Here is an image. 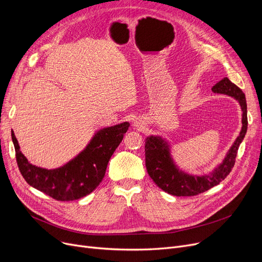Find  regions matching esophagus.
<instances>
[{"instance_id":"1","label":"esophagus","mask_w":262,"mask_h":262,"mask_svg":"<svg viewBox=\"0 0 262 262\" xmlns=\"http://www.w3.org/2000/svg\"><path fill=\"white\" fill-rule=\"evenodd\" d=\"M142 125H143V123L141 122V120H136V121L134 122V126H135V128H137V129H140V128L142 127Z\"/></svg>"}]
</instances>
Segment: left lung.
I'll use <instances>...</instances> for the list:
<instances>
[{
    "label": "left lung",
    "instance_id": "left-lung-1",
    "mask_svg": "<svg viewBox=\"0 0 262 262\" xmlns=\"http://www.w3.org/2000/svg\"><path fill=\"white\" fill-rule=\"evenodd\" d=\"M214 93L226 94L239 102L242 110V127L228 149L223 161L208 174L194 175L180 169L171 154V144L161 136L150 135L145 139V166L148 175L164 192L175 196H193L219 185L230 173L235 164L238 148L247 130V107L242 90L224 77L215 84Z\"/></svg>",
    "mask_w": 262,
    "mask_h": 262
}]
</instances>
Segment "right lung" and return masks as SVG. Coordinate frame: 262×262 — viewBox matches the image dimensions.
<instances>
[{
	"label": "right lung",
	"instance_id": "1",
	"mask_svg": "<svg viewBox=\"0 0 262 262\" xmlns=\"http://www.w3.org/2000/svg\"><path fill=\"white\" fill-rule=\"evenodd\" d=\"M128 122L104 127L95 132L81 152L56 169H45L32 164L22 154L15 133V145L19 170L30 186L57 201H74L84 198L100 185L110 157L123 140Z\"/></svg>",
	"mask_w": 262,
	"mask_h": 262
}]
</instances>
